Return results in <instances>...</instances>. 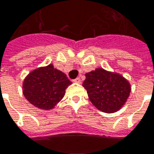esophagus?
Here are the masks:
<instances>
[{
	"label": "esophagus",
	"instance_id": "1",
	"mask_svg": "<svg viewBox=\"0 0 154 154\" xmlns=\"http://www.w3.org/2000/svg\"><path fill=\"white\" fill-rule=\"evenodd\" d=\"M74 82L77 83V84H81V83H82V80H81L80 77H77V78H76V79L74 80Z\"/></svg>",
	"mask_w": 154,
	"mask_h": 154
}]
</instances>
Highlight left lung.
<instances>
[{
    "label": "left lung",
    "instance_id": "1",
    "mask_svg": "<svg viewBox=\"0 0 154 154\" xmlns=\"http://www.w3.org/2000/svg\"><path fill=\"white\" fill-rule=\"evenodd\" d=\"M83 86L91 104L106 114L119 111L127 102L131 91V84L125 77L102 68L86 73Z\"/></svg>",
    "mask_w": 154,
    "mask_h": 154
}]
</instances>
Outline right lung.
Wrapping results in <instances>:
<instances>
[{"label": "right lung", "instance_id": "1", "mask_svg": "<svg viewBox=\"0 0 154 154\" xmlns=\"http://www.w3.org/2000/svg\"><path fill=\"white\" fill-rule=\"evenodd\" d=\"M71 84L63 72L49 64L32 70L25 77L23 93L32 105L51 110L63 100L66 88Z\"/></svg>", "mask_w": 154, "mask_h": 154}]
</instances>
